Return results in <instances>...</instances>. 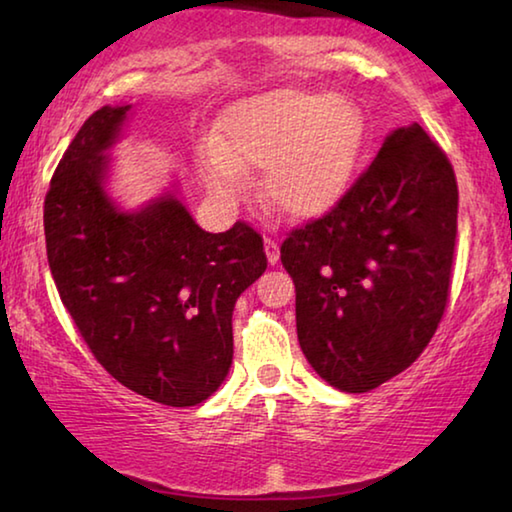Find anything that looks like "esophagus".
<instances>
[{
  "instance_id": "esophagus-1",
  "label": "esophagus",
  "mask_w": 512,
  "mask_h": 512,
  "mask_svg": "<svg viewBox=\"0 0 512 512\" xmlns=\"http://www.w3.org/2000/svg\"><path fill=\"white\" fill-rule=\"evenodd\" d=\"M264 246H266V257H268V264L275 266L280 262V246H277V241L273 237H266L264 239Z\"/></svg>"
}]
</instances>
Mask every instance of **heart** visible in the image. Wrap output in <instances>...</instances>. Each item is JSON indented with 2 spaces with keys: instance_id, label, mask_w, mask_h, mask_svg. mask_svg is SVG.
Here are the masks:
<instances>
[{
  "instance_id": "heart-1",
  "label": "heart",
  "mask_w": 512,
  "mask_h": 512,
  "mask_svg": "<svg viewBox=\"0 0 512 512\" xmlns=\"http://www.w3.org/2000/svg\"><path fill=\"white\" fill-rule=\"evenodd\" d=\"M223 142L198 146V171L216 201L248 192L246 167H264V194L293 219L325 214L341 201L357 169L366 124L341 94L275 90L246 99L221 121Z\"/></svg>"
}]
</instances>
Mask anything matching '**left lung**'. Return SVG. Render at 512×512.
<instances>
[{"label":"left lung","instance_id":"left-lung-1","mask_svg":"<svg viewBox=\"0 0 512 512\" xmlns=\"http://www.w3.org/2000/svg\"><path fill=\"white\" fill-rule=\"evenodd\" d=\"M458 187L422 126L397 128L332 210L289 232L298 341L320 377L368 393L406 370L445 314Z\"/></svg>","mask_w":512,"mask_h":512}]
</instances>
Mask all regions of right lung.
<instances>
[{
    "mask_svg": "<svg viewBox=\"0 0 512 512\" xmlns=\"http://www.w3.org/2000/svg\"><path fill=\"white\" fill-rule=\"evenodd\" d=\"M131 106L94 112L51 176L47 259L85 345L119 384L167 406H196L228 377L232 309L266 271L248 223L198 228L176 194L124 212L103 189L108 149Z\"/></svg>",
    "mask_w": 512,
    "mask_h": 512,
    "instance_id": "right-lung-1",
    "label": "right lung"
}]
</instances>
